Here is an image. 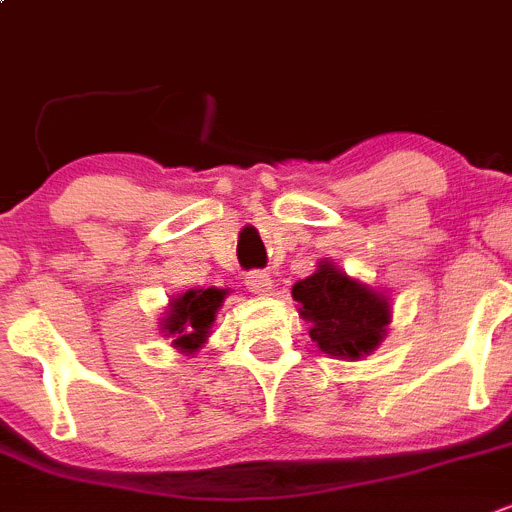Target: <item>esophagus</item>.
I'll return each instance as SVG.
<instances>
[{
  "label": "esophagus",
  "instance_id": "esophagus-1",
  "mask_svg": "<svg viewBox=\"0 0 512 512\" xmlns=\"http://www.w3.org/2000/svg\"><path fill=\"white\" fill-rule=\"evenodd\" d=\"M246 287L253 294H269L274 289V279L266 271H251V274H246Z\"/></svg>",
  "mask_w": 512,
  "mask_h": 512
}]
</instances>
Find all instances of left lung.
<instances>
[{"label":"left lung","instance_id":"1","mask_svg":"<svg viewBox=\"0 0 512 512\" xmlns=\"http://www.w3.org/2000/svg\"><path fill=\"white\" fill-rule=\"evenodd\" d=\"M299 314L312 322V337L322 353L363 358L383 340L391 322V307L383 294L348 279L340 269L322 261L317 274L297 281L292 289Z\"/></svg>","mask_w":512,"mask_h":512}]
</instances>
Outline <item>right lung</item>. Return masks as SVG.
Listing matches in <instances>:
<instances>
[{"label": "right lung", "instance_id": "obj_1", "mask_svg": "<svg viewBox=\"0 0 512 512\" xmlns=\"http://www.w3.org/2000/svg\"><path fill=\"white\" fill-rule=\"evenodd\" d=\"M225 297V289H190L182 297L172 302L170 312L164 317L167 337H172V345L182 353H195L208 337L210 325L215 320L220 302Z\"/></svg>", "mask_w": 512, "mask_h": 512}]
</instances>
